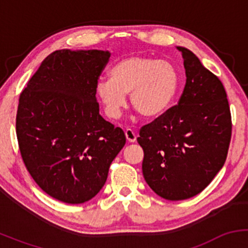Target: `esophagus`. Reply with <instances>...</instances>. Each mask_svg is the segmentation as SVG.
<instances>
[{"label": "esophagus", "mask_w": 248, "mask_h": 248, "mask_svg": "<svg viewBox=\"0 0 248 248\" xmlns=\"http://www.w3.org/2000/svg\"><path fill=\"white\" fill-rule=\"evenodd\" d=\"M124 135H126L127 141L130 142V143H133V142L136 141V134L134 133V130L129 129V128L124 130Z\"/></svg>", "instance_id": "1"}]
</instances>
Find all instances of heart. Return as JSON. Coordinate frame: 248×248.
Masks as SVG:
<instances>
[{"instance_id": "1", "label": "heart", "mask_w": 248, "mask_h": 248, "mask_svg": "<svg viewBox=\"0 0 248 248\" xmlns=\"http://www.w3.org/2000/svg\"><path fill=\"white\" fill-rule=\"evenodd\" d=\"M109 79L95 84V93L108 118L119 119L130 104L146 119H156L169 109L178 88V76L171 62L150 57L129 56L110 66Z\"/></svg>"}]
</instances>
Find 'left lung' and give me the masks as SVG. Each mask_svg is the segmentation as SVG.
I'll use <instances>...</instances> for the list:
<instances>
[{
	"label": "left lung",
	"mask_w": 248,
	"mask_h": 248,
	"mask_svg": "<svg viewBox=\"0 0 248 248\" xmlns=\"http://www.w3.org/2000/svg\"><path fill=\"white\" fill-rule=\"evenodd\" d=\"M186 82L178 105L141 128L142 172L162 198L182 201L203 191L226 161L231 113L225 88L198 57L177 46Z\"/></svg>",
	"instance_id": "obj_1"
}]
</instances>
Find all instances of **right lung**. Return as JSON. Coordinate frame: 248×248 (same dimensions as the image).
<instances>
[{"instance_id": "obj_1", "label": "right lung", "mask_w": 248, "mask_h": 248, "mask_svg": "<svg viewBox=\"0 0 248 248\" xmlns=\"http://www.w3.org/2000/svg\"><path fill=\"white\" fill-rule=\"evenodd\" d=\"M110 53L57 50L19 95L16 134L39 187L67 204L92 199L126 143L124 130L99 114L95 84Z\"/></svg>"}]
</instances>
